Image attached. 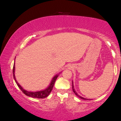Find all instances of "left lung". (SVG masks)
<instances>
[{"mask_svg": "<svg viewBox=\"0 0 121 121\" xmlns=\"http://www.w3.org/2000/svg\"><path fill=\"white\" fill-rule=\"evenodd\" d=\"M72 88H73V92H74V94H75V95L77 96H78V97H79V98H80V99H83V100H88V99H85V98H84V97H82V96H80V95H79L77 93V92L75 91V90H74V85H73H73H72Z\"/></svg>", "mask_w": 121, "mask_h": 121, "instance_id": "8db88e82", "label": "left lung"}]
</instances>
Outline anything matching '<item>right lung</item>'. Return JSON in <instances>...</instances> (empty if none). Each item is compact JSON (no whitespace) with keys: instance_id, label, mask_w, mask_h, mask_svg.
Returning <instances> with one entry per match:
<instances>
[{"instance_id":"add662e5","label":"right lung","mask_w":121,"mask_h":121,"mask_svg":"<svg viewBox=\"0 0 121 121\" xmlns=\"http://www.w3.org/2000/svg\"><path fill=\"white\" fill-rule=\"evenodd\" d=\"M13 77H14V79L15 81L16 84H17L20 90L22 91L23 93L25 94L26 95L29 96L30 97H34V98H37V99H43L45 97H47L49 95V94L51 93V91L52 90L53 87L54 82H55L56 79L58 77V74H57L53 78L52 81H51L50 84L47 87V88L44 89L42 91H36V92H31V91H26L22 88L21 86V85L18 83V82L16 81L15 76V63L14 64V66H13Z\"/></svg>"}]
</instances>
